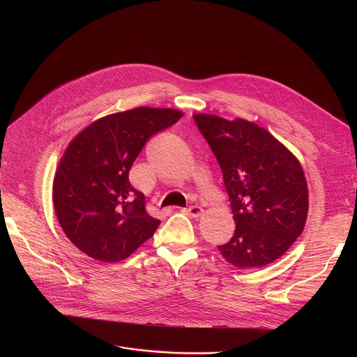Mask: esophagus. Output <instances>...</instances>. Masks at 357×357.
<instances>
[{
    "mask_svg": "<svg viewBox=\"0 0 357 357\" xmlns=\"http://www.w3.org/2000/svg\"><path fill=\"white\" fill-rule=\"evenodd\" d=\"M183 212H185L189 218L196 219V218H199V216L203 213V209H202L200 206H189V208L183 209Z\"/></svg>",
    "mask_w": 357,
    "mask_h": 357,
    "instance_id": "obj_1",
    "label": "esophagus"
}]
</instances>
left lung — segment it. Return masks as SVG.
<instances>
[{
    "label": "left lung",
    "instance_id": "8db88e82",
    "mask_svg": "<svg viewBox=\"0 0 357 357\" xmlns=\"http://www.w3.org/2000/svg\"><path fill=\"white\" fill-rule=\"evenodd\" d=\"M220 165L234 236L219 251L231 266L264 267L294 244L308 216V185L298 158L270 131L244 119L193 114Z\"/></svg>",
    "mask_w": 357,
    "mask_h": 357
}]
</instances>
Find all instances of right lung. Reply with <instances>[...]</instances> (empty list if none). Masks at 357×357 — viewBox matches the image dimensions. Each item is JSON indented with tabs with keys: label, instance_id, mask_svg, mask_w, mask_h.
Wrapping results in <instances>:
<instances>
[{
	"label": "right lung",
	"instance_id": "obj_1",
	"mask_svg": "<svg viewBox=\"0 0 357 357\" xmlns=\"http://www.w3.org/2000/svg\"><path fill=\"white\" fill-rule=\"evenodd\" d=\"M182 116L135 107L93 121L69 142L54 178V208L68 238L89 257L119 263L154 236L160 220L146 213L128 172L148 138Z\"/></svg>",
	"mask_w": 357,
	"mask_h": 357
}]
</instances>
